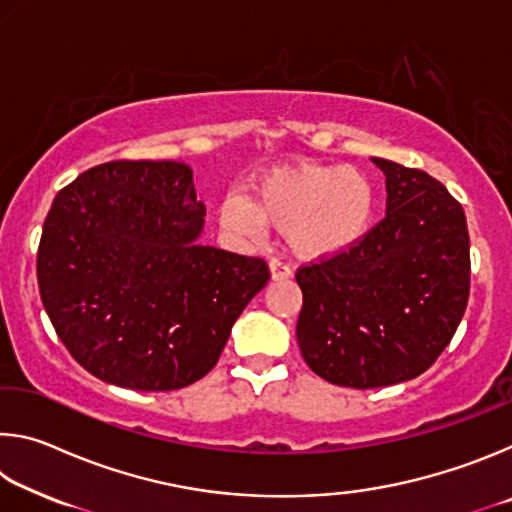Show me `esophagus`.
Returning <instances> with one entry per match:
<instances>
[{"label": "esophagus", "instance_id": "1", "mask_svg": "<svg viewBox=\"0 0 512 512\" xmlns=\"http://www.w3.org/2000/svg\"><path fill=\"white\" fill-rule=\"evenodd\" d=\"M268 268H271V280H287V277L293 275L291 266L277 257H273L271 262H268Z\"/></svg>", "mask_w": 512, "mask_h": 512}]
</instances>
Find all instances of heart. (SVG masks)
<instances>
[{
	"instance_id": "obj_1",
	"label": "heart",
	"mask_w": 512,
	"mask_h": 512,
	"mask_svg": "<svg viewBox=\"0 0 512 512\" xmlns=\"http://www.w3.org/2000/svg\"><path fill=\"white\" fill-rule=\"evenodd\" d=\"M377 194L366 173L343 164H284L250 183V198L228 194L221 223L244 239H264L268 225L287 232L293 253L327 259L348 253L375 223Z\"/></svg>"
}]
</instances>
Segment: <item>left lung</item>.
<instances>
[{
	"mask_svg": "<svg viewBox=\"0 0 512 512\" xmlns=\"http://www.w3.org/2000/svg\"><path fill=\"white\" fill-rule=\"evenodd\" d=\"M370 160L386 176V216L348 253L296 273L302 357L329 384L361 391L422 375L470 296L461 203L429 173Z\"/></svg>",
	"mask_w": 512,
	"mask_h": 512,
	"instance_id": "8db88e82",
	"label": "left lung"
}]
</instances>
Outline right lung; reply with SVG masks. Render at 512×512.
Returning a JSON list of instances; mask_svg holds the SVG:
<instances>
[{
	"label": "right lung",
	"instance_id": "obj_1",
	"mask_svg": "<svg viewBox=\"0 0 512 512\" xmlns=\"http://www.w3.org/2000/svg\"><path fill=\"white\" fill-rule=\"evenodd\" d=\"M205 205L176 160H117L60 189L42 228L38 287L69 354L133 391H176L210 372L264 259L201 244Z\"/></svg>",
	"mask_w": 512,
	"mask_h": 512
}]
</instances>
